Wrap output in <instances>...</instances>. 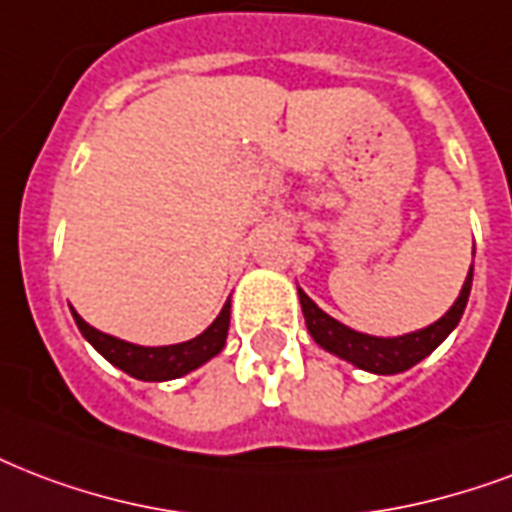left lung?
<instances>
[{
	"label": "left lung",
	"mask_w": 512,
	"mask_h": 512,
	"mask_svg": "<svg viewBox=\"0 0 512 512\" xmlns=\"http://www.w3.org/2000/svg\"><path fill=\"white\" fill-rule=\"evenodd\" d=\"M470 287H473V265H470V273L464 279L459 298L454 300V306L448 308L438 322H432V325L424 327V330H416V333L397 335V338L357 333V330H351V327L341 325L330 314H325L303 290H298V298L300 306H303L308 333L322 349L362 370H370V373H378V376H392V373H403V370L413 368L416 362L424 360L427 354H432L440 343L446 341L448 333L462 319L467 298H470Z\"/></svg>",
	"instance_id": "1"
}]
</instances>
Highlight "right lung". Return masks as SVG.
Returning a JSON list of instances; mask_svg holds the SVG:
<instances>
[{"mask_svg":"<svg viewBox=\"0 0 512 512\" xmlns=\"http://www.w3.org/2000/svg\"><path fill=\"white\" fill-rule=\"evenodd\" d=\"M72 317L85 335V341L91 343L93 349L99 351L101 357L112 362L115 368L126 370L128 376L139 378V381H171L190 373V370L201 368L204 362L217 357L225 346L230 327V300L222 306L212 325L206 327L204 333L195 335L193 341L174 343V346H136V343L120 341L115 335H107L91 327L77 311L72 308Z\"/></svg>","mask_w":512,"mask_h":512,"instance_id":"add662e5","label":"right lung"}]
</instances>
